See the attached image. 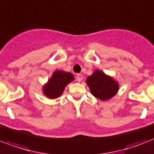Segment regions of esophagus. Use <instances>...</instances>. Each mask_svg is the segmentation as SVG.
Masks as SVG:
<instances>
[{"label":"esophagus","instance_id":"esophagus-1","mask_svg":"<svg viewBox=\"0 0 154 154\" xmlns=\"http://www.w3.org/2000/svg\"><path fill=\"white\" fill-rule=\"evenodd\" d=\"M77 78H76V79H77V81H78V82H80V81H82V74H81V73H77Z\"/></svg>","mask_w":154,"mask_h":154}]
</instances>
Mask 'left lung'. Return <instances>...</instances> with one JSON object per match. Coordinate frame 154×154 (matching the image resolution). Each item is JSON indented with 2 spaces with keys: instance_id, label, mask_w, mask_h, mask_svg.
<instances>
[{
  "instance_id": "1",
  "label": "left lung",
  "mask_w": 154,
  "mask_h": 154,
  "mask_svg": "<svg viewBox=\"0 0 154 154\" xmlns=\"http://www.w3.org/2000/svg\"><path fill=\"white\" fill-rule=\"evenodd\" d=\"M86 83L92 96L101 100H108L112 98L119 88L118 81L98 69L87 77Z\"/></svg>"
}]
</instances>
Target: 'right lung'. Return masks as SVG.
<instances>
[{"instance_id": "obj_1", "label": "right lung", "mask_w": 154, "mask_h": 154, "mask_svg": "<svg viewBox=\"0 0 154 154\" xmlns=\"http://www.w3.org/2000/svg\"><path fill=\"white\" fill-rule=\"evenodd\" d=\"M73 80L74 77L71 73L63 70L54 71L51 78L42 87V92L49 99L57 98L64 92L67 85Z\"/></svg>"}]
</instances>
